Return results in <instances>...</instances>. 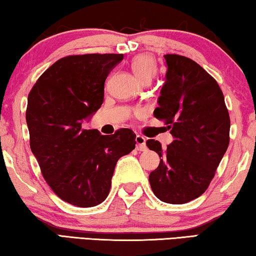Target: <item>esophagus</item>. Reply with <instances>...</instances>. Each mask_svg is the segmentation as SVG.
Wrapping results in <instances>:
<instances>
[{
	"instance_id": "obj_1",
	"label": "esophagus",
	"mask_w": 256,
	"mask_h": 256,
	"mask_svg": "<svg viewBox=\"0 0 256 256\" xmlns=\"http://www.w3.org/2000/svg\"><path fill=\"white\" fill-rule=\"evenodd\" d=\"M136 150L138 151H144L146 150V138L142 136H136Z\"/></svg>"
}]
</instances>
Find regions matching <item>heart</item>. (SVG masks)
I'll use <instances>...</instances> for the list:
<instances>
[{
    "label": "heart",
    "mask_w": 256,
    "mask_h": 256,
    "mask_svg": "<svg viewBox=\"0 0 256 256\" xmlns=\"http://www.w3.org/2000/svg\"><path fill=\"white\" fill-rule=\"evenodd\" d=\"M132 71L141 82L151 81L156 76V64L148 55H138L131 63Z\"/></svg>",
    "instance_id": "b5f03b06"
}]
</instances>
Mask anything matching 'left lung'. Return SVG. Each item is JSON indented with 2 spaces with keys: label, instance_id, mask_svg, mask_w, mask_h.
<instances>
[{
  "label": "left lung",
  "instance_id": "8db88e82",
  "mask_svg": "<svg viewBox=\"0 0 256 256\" xmlns=\"http://www.w3.org/2000/svg\"><path fill=\"white\" fill-rule=\"evenodd\" d=\"M166 78L160 90L156 118L164 120L174 138L167 148L146 141L159 154L149 182L160 201L183 204L206 192L229 144L230 120L216 81L190 58L164 56Z\"/></svg>",
  "mask_w": 256,
  "mask_h": 256
}]
</instances>
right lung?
I'll list each match as a JSON object with an SVG mask.
<instances>
[{
  "instance_id": "right-lung-1",
  "label": "right lung",
  "mask_w": 256,
  "mask_h": 256,
  "mask_svg": "<svg viewBox=\"0 0 256 256\" xmlns=\"http://www.w3.org/2000/svg\"><path fill=\"white\" fill-rule=\"evenodd\" d=\"M123 54L72 55L42 73L28 96L30 148L54 193L70 204L105 201L118 160L136 148V134L84 130L104 102V84Z\"/></svg>"
}]
</instances>
